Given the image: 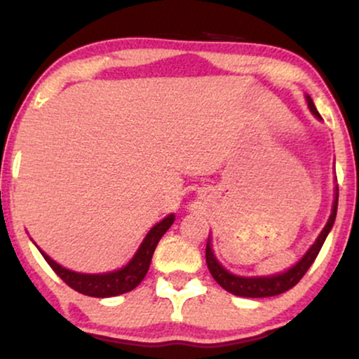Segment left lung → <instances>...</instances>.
Segmentation results:
<instances>
[{
  "label": "left lung",
  "mask_w": 359,
  "mask_h": 359,
  "mask_svg": "<svg viewBox=\"0 0 359 359\" xmlns=\"http://www.w3.org/2000/svg\"><path fill=\"white\" fill-rule=\"evenodd\" d=\"M307 104L309 109L312 111L316 118L320 119L319 111L316 109L314 101L311 100V96H307ZM337 197H339V189L336 185V196L334 203H332V212L329 216L327 224L324 226V229L320 231L319 238H317L314 245L309 248V251L304 255L302 259H299L297 265H294L292 269H288L283 273L271 275V277H238V275L229 273L228 270L222 269L221 263L217 262L216 257H214L211 245L205 246V263H208V269L211 271L212 278L216 280L219 285L228 290L229 294L238 295V297H251V299H262V297H273V295H280L283 292L290 290L292 287H295L300 282V278L307 273V270L311 269V265L314 263V259L319 255L320 248H323L325 238H327L329 231H331L332 224H334L336 212H337Z\"/></svg>",
  "instance_id": "8db88e82"
}]
</instances>
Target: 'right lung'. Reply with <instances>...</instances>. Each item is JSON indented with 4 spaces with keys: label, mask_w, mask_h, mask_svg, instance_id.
Instances as JSON below:
<instances>
[{
    "label": "right lung",
    "mask_w": 359,
    "mask_h": 359,
    "mask_svg": "<svg viewBox=\"0 0 359 359\" xmlns=\"http://www.w3.org/2000/svg\"><path fill=\"white\" fill-rule=\"evenodd\" d=\"M175 216L170 214L165 219H162L158 224H155L154 228L148 231V234L143 240L142 245L135 257L131 258V262L128 263L123 269L109 271V273H97V275H88V273H77V271L67 270L64 266H60L59 263L53 262V259L45 255L42 250V257L45 262L52 266V270L55 271L59 277L67 283L69 287L74 288L79 294L89 295V297H114V295L126 294V292L133 290L135 287L145 278L148 269H150L151 257H154V251L158 245L160 238L167 233V229L174 224Z\"/></svg>",
    "instance_id": "obj_1"
}]
</instances>
